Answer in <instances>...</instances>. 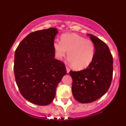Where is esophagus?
<instances>
[{
  "label": "esophagus",
  "instance_id": "esophagus-1",
  "mask_svg": "<svg viewBox=\"0 0 126 126\" xmlns=\"http://www.w3.org/2000/svg\"><path fill=\"white\" fill-rule=\"evenodd\" d=\"M65 68H66L67 73H69V71H70V69L68 67H67V66H66V67H65Z\"/></svg>",
  "mask_w": 126,
  "mask_h": 126
}]
</instances>
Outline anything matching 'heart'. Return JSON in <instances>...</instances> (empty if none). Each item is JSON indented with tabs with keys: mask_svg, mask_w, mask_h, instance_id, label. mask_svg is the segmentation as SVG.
Instances as JSON below:
<instances>
[{
	"mask_svg": "<svg viewBox=\"0 0 126 126\" xmlns=\"http://www.w3.org/2000/svg\"><path fill=\"white\" fill-rule=\"evenodd\" d=\"M53 48L55 57L61 60L66 55L69 61L76 69H83L93 61L95 53L94 44L91 40L85 39L76 33H65L61 41L55 40Z\"/></svg>",
	"mask_w": 126,
	"mask_h": 126,
	"instance_id": "1",
	"label": "heart"
}]
</instances>
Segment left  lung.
<instances>
[{
  "label": "left lung",
  "instance_id": "8db88e82",
  "mask_svg": "<svg viewBox=\"0 0 126 126\" xmlns=\"http://www.w3.org/2000/svg\"><path fill=\"white\" fill-rule=\"evenodd\" d=\"M95 47L93 61L85 69L69 72L73 78L72 93L82 103L96 100L109 90L113 75V57L106 43L88 34Z\"/></svg>",
  "mask_w": 126,
  "mask_h": 126
}]
</instances>
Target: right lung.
Returning <instances> with one entry per match:
<instances>
[{
	"label": "right lung",
	"mask_w": 126,
	"mask_h": 126,
	"mask_svg": "<svg viewBox=\"0 0 126 126\" xmlns=\"http://www.w3.org/2000/svg\"><path fill=\"white\" fill-rule=\"evenodd\" d=\"M57 33L54 28L32 32L16 50V82L23 97L34 104H50L67 73L64 63L55 59L53 43Z\"/></svg>",
	"instance_id": "add662e5"
}]
</instances>
